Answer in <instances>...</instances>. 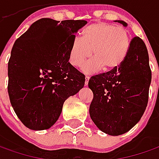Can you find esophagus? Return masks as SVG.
Here are the masks:
<instances>
[{
	"instance_id": "esophagus-1",
	"label": "esophagus",
	"mask_w": 159,
	"mask_h": 159,
	"mask_svg": "<svg viewBox=\"0 0 159 159\" xmlns=\"http://www.w3.org/2000/svg\"><path fill=\"white\" fill-rule=\"evenodd\" d=\"M89 79H90V76H88V75H86L85 76V82H84V84L85 85H88V83H89Z\"/></svg>"
}]
</instances>
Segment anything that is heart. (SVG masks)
Segmentation results:
<instances>
[{"label":"heart","mask_w":159,"mask_h":159,"mask_svg":"<svg viewBox=\"0 0 159 159\" xmlns=\"http://www.w3.org/2000/svg\"><path fill=\"white\" fill-rule=\"evenodd\" d=\"M130 37L126 29L107 23L93 24L84 29L81 39H73L69 50V61L80 67L92 57L84 70L95 72L101 67L108 71L119 66L127 56Z\"/></svg>","instance_id":"1"}]
</instances>
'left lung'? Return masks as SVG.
Here are the masks:
<instances>
[{"mask_svg":"<svg viewBox=\"0 0 159 159\" xmlns=\"http://www.w3.org/2000/svg\"><path fill=\"white\" fill-rule=\"evenodd\" d=\"M124 26L123 20H115ZM151 70L147 47L140 37L130 43L127 56L120 66L91 77L93 91L90 116L96 126L108 135L127 133L141 120L148 100Z\"/></svg>","mask_w":159,"mask_h":159,"instance_id":"8db88e82","label":"left lung"}]
</instances>
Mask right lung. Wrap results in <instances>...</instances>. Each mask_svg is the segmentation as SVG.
<instances>
[{
  "label": "right lung",
  "mask_w": 159,
  "mask_h": 159,
  "mask_svg": "<svg viewBox=\"0 0 159 159\" xmlns=\"http://www.w3.org/2000/svg\"><path fill=\"white\" fill-rule=\"evenodd\" d=\"M86 24L41 18L16 40L8 63V93L15 113L27 128L52 127L65 100L84 86V75L68 60L73 39Z\"/></svg>",
  "instance_id": "obj_1"
}]
</instances>
